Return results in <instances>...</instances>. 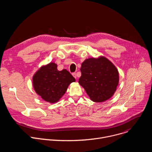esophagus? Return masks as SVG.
Returning a JSON list of instances; mask_svg holds the SVG:
<instances>
[{"instance_id":"obj_1","label":"esophagus","mask_w":152,"mask_h":152,"mask_svg":"<svg viewBox=\"0 0 152 152\" xmlns=\"http://www.w3.org/2000/svg\"><path fill=\"white\" fill-rule=\"evenodd\" d=\"M72 75L73 76V77H74L75 79H76V77H77V76H76V73H72Z\"/></svg>"}]
</instances>
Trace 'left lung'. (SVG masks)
<instances>
[{
  "mask_svg": "<svg viewBox=\"0 0 152 152\" xmlns=\"http://www.w3.org/2000/svg\"><path fill=\"white\" fill-rule=\"evenodd\" d=\"M79 83L90 99L103 102L115 93L119 82V74L114 65L104 56L86 59L81 65Z\"/></svg>",
  "mask_w": 152,
  "mask_h": 152,
  "instance_id": "obj_1",
  "label": "left lung"
}]
</instances>
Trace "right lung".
Returning a JSON list of instances; mask_svg holds the SVG:
<instances>
[{"label": "right lung", "instance_id": "add662e5", "mask_svg": "<svg viewBox=\"0 0 152 152\" xmlns=\"http://www.w3.org/2000/svg\"><path fill=\"white\" fill-rule=\"evenodd\" d=\"M75 77L66 69L59 71L54 62L41 67L32 77L36 93L46 102L55 103L66 93L69 85L75 82Z\"/></svg>", "mask_w": 152, "mask_h": 152}]
</instances>
